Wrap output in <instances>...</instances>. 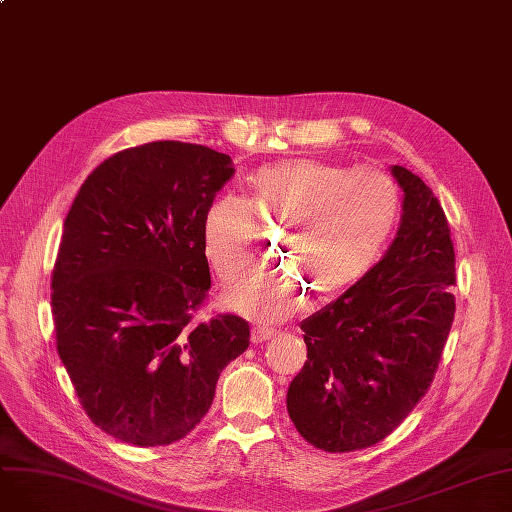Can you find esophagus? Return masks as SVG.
Masks as SVG:
<instances>
[{"instance_id": "1", "label": "esophagus", "mask_w": 512, "mask_h": 512, "mask_svg": "<svg viewBox=\"0 0 512 512\" xmlns=\"http://www.w3.org/2000/svg\"><path fill=\"white\" fill-rule=\"evenodd\" d=\"M274 334H276V330L270 328V326H255L251 330V340L253 342H265V340H270Z\"/></svg>"}]
</instances>
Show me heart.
Wrapping results in <instances>:
<instances>
[{
	"label": "heart",
	"instance_id": "1",
	"mask_svg": "<svg viewBox=\"0 0 512 512\" xmlns=\"http://www.w3.org/2000/svg\"><path fill=\"white\" fill-rule=\"evenodd\" d=\"M400 218V188L378 168L290 159L257 170L247 199H213L201 224L203 253L224 282L245 276L255 259L257 224H284L280 251L319 297H330L380 259ZM305 281V282H306ZM304 282V283H305ZM294 274H257L226 290L230 309L259 319H282L307 294Z\"/></svg>",
	"mask_w": 512,
	"mask_h": 512
}]
</instances>
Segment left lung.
Wrapping results in <instances>:
<instances>
[{
    "mask_svg": "<svg viewBox=\"0 0 512 512\" xmlns=\"http://www.w3.org/2000/svg\"><path fill=\"white\" fill-rule=\"evenodd\" d=\"M402 218L386 255L307 317V361L288 386L299 434L326 452L384 440L434 380L454 319V249L440 201L402 166Z\"/></svg>",
    "mask_w": 512,
    "mask_h": 512,
    "instance_id": "1",
    "label": "left lung"
}]
</instances>
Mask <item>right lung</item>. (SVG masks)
I'll return each mask as SVG.
<instances>
[{"label": "right lung", "instance_id": "1", "mask_svg": "<svg viewBox=\"0 0 512 512\" xmlns=\"http://www.w3.org/2000/svg\"><path fill=\"white\" fill-rule=\"evenodd\" d=\"M230 155L155 141L99 164L64 220L51 276L58 355L80 405L132 446L184 438L249 348L236 315L197 321L211 288L201 224Z\"/></svg>", "mask_w": 512, "mask_h": 512}]
</instances>
